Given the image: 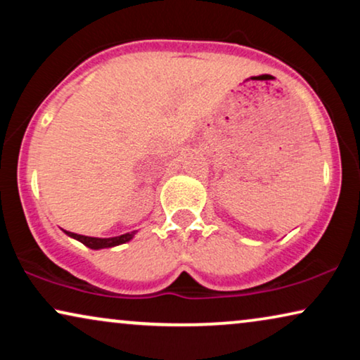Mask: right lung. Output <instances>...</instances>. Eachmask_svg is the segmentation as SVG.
Segmentation results:
<instances>
[{
	"label": "right lung",
	"mask_w": 360,
	"mask_h": 360,
	"mask_svg": "<svg viewBox=\"0 0 360 360\" xmlns=\"http://www.w3.org/2000/svg\"><path fill=\"white\" fill-rule=\"evenodd\" d=\"M65 233L70 236V238L80 240V243L85 244L86 248H90V249H105V248H115V245H120V244L127 243V240H131L132 236L136 234V231H132V233H126V234L116 236V238H90V236L75 234V233H70V231H65Z\"/></svg>",
	"instance_id": "right-lung-1"
}]
</instances>
